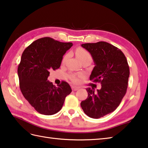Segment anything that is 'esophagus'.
I'll use <instances>...</instances> for the list:
<instances>
[{
    "label": "esophagus",
    "instance_id": "obj_1",
    "mask_svg": "<svg viewBox=\"0 0 148 148\" xmlns=\"http://www.w3.org/2000/svg\"><path fill=\"white\" fill-rule=\"evenodd\" d=\"M79 88L77 87V86H72V90L73 91H77V90H79Z\"/></svg>",
    "mask_w": 148,
    "mask_h": 148
}]
</instances>
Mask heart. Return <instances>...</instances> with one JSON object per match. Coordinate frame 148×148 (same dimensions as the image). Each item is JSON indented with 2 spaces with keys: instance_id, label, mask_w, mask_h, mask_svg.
Segmentation results:
<instances>
[{
  "instance_id": "1",
  "label": "heart",
  "mask_w": 148,
  "mask_h": 148,
  "mask_svg": "<svg viewBox=\"0 0 148 148\" xmlns=\"http://www.w3.org/2000/svg\"><path fill=\"white\" fill-rule=\"evenodd\" d=\"M76 54L77 55L78 58H79V60L81 61H83L84 60H91V55L89 53L87 50H86L83 48H78L76 51ZM68 55H66L62 59V62L64 63L66 61V58H68ZM84 75L82 73H79L77 75H71V79L75 82H79L80 81V79H81L83 77Z\"/></svg>"
}]
</instances>
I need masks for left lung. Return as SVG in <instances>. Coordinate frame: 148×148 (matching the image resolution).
<instances>
[{
    "instance_id": "left-lung-1",
    "label": "left lung",
    "mask_w": 148,
    "mask_h": 148,
    "mask_svg": "<svg viewBox=\"0 0 148 148\" xmlns=\"http://www.w3.org/2000/svg\"><path fill=\"white\" fill-rule=\"evenodd\" d=\"M90 53L95 67L90 79L101 84V89H86L88 98L80 103L86 115L99 119L115 111L126 93L130 68L124 54L106 42L82 44Z\"/></svg>"
}]
</instances>
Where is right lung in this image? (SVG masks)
Instances as JSON below:
<instances>
[{"mask_svg": "<svg viewBox=\"0 0 148 148\" xmlns=\"http://www.w3.org/2000/svg\"><path fill=\"white\" fill-rule=\"evenodd\" d=\"M73 46L50 37L35 40L22 53L18 66L20 89L24 98L40 114L51 115L62 108L71 88L62 81L58 87L48 80L49 70L60 68L63 55Z\"/></svg>", "mask_w": 148, "mask_h": 148, "instance_id": "add662e5", "label": "right lung"}]
</instances>
